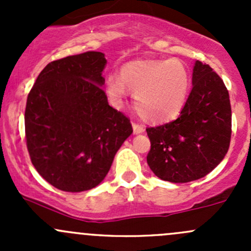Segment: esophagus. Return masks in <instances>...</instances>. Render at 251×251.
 Wrapping results in <instances>:
<instances>
[{
	"mask_svg": "<svg viewBox=\"0 0 251 251\" xmlns=\"http://www.w3.org/2000/svg\"><path fill=\"white\" fill-rule=\"evenodd\" d=\"M132 126H133V132H135V133H142V132H144V126L141 125V124L133 123Z\"/></svg>",
	"mask_w": 251,
	"mask_h": 251,
	"instance_id": "esophagus-1",
	"label": "esophagus"
}]
</instances>
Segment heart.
Masks as SVG:
<instances>
[{"label": "heart", "mask_w": 251, "mask_h": 251, "mask_svg": "<svg viewBox=\"0 0 251 251\" xmlns=\"http://www.w3.org/2000/svg\"><path fill=\"white\" fill-rule=\"evenodd\" d=\"M189 72L178 59L147 60L123 67L120 77L110 75L105 81V92L114 105H121L133 95V105L143 119L161 123L181 111L188 95Z\"/></svg>", "instance_id": "b5f03b06"}]
</instances>
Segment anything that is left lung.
Here are the masks:
<instances>
[{
  "instance_id": "obj_1",
  "label": "left lung",
  "mask_w": 251,
  "mask_h": 251,
  "mask_svg": "<svg viewBox=\"0 0 251 251\" xmlns=\"http://www.w3.org/2000/svg\"><path fill=\"white\" fill-rule=\"evenodd\" d=\"M193 88L176 120L147 127L149 168L159 178L186 183L206 176L229 148L232 110L228 90L207 64L197 60Z\"/></svg>"
}]
</instances>
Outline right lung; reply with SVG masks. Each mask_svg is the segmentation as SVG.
<instances>
[{
  "mask_svg": "<svg viewBox=\"0 0 251 251\" xmlns=\"http://www.w3.org/2000/svg\"><path fill=\"white\" fill-rule=\"evenodd\" d=\"M102 52L50 62L37 76L25 107V138L32 165L65 192L95 188L132 133L130 119L108 104Z\"/></svg>",
  "mask_w": 251,
  "mask_h": 251,
  "instance_id": "obj_1",
  "label": "right lung"
}]
</instances>
